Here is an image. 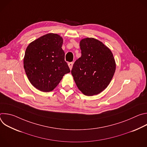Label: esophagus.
I'll use <instances>...</instances> for the list:
<instances>
[{"label":"esophagus","mask_w":147,"mask_h":147,"mask_svg":"<svg viewBox=\"0 0 147 147\" xmlns=\"http://www.w3.org/2000/svg\"><path fill=\"white\" fill-rule=\"evenodd\" d=\"M68 65H69V66L70 67V69L71 70L73 65V62H70V63H68Z\"/></svg>","instance_id":"obj_1"}]
</instances>
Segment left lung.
<instances>
[{
  "label": "left lung",
  "instance_id": "left-lung-1",
  "mask_svg": "<svg viewBox=\"0 0 147 147\" xmlns=\"http://www.w3.org/2000/svg\"><path fill=\"white\" fill-rule=\"evenodd\" d=\"M80 45L81 56L74 62L71 74L84 94L97 95L108 87L113 78L115 59L111 50L95 38L83 39Z\"/></svg>",
  "mask_w": 147,
  "mask_h": 147
}]
</instances>
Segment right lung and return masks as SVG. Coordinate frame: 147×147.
Here are the masks:
<instances>
[{"label": "right lung", "mask_w": 147, "mask_h": 147, "mask_svg": "<svg viewBox=\"0 0 147 147\" xmlns=\"http://www.w3.org/2000/svg\"><path fill=\"white\" fill-rule=\"evenodd\" d=\"M62 38L48 34L33 41L27 47L24 68L31 84L43 91H52L63 76L70 72L61 48Z\"/></svg>", "instance_id": "obj_1"}]
</instances>
